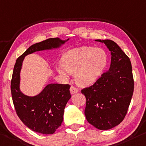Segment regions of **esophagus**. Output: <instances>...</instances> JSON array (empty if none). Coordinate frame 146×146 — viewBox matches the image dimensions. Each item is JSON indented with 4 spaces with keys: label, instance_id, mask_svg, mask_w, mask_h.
Listing matches in <instances>:
<instances>
[{
    "label": "esophagus",
    "instance_id": "34e87169",
    "mask_svg": "<svg viewBox=\"0 0 146 146\" xmlns=\"http://www.w3.org/2000/svg\"><path fill=\"white\" fill-rule=\"evenodd\" d=\"M78 92V90L77 88H76L74 86H71L70 88V92L71 94H76L77 93V92Z\"/></svg>",
    "mask_w": 146,
    "mask_h": 146
}]
</instances>
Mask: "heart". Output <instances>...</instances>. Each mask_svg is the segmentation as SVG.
<instances>
[{
    "mask_svg": "<svg viewBox=\"0 0 146 146\" xmlns=\"http://www.w3.org/2000/svg\"><path fill=\"white\" fill-rule=\"evenodd\" d=\"M108 61L107 52L103 48L84 46L67 51L57 69L64 76L74 73L77 84L85 86L94 84L100 78Z\"/></svg>",
    "mask_w": 146,
    "mask_h": 146,
    "instance_id": "obj_1",
    "label": "heart"
}]
</instances>
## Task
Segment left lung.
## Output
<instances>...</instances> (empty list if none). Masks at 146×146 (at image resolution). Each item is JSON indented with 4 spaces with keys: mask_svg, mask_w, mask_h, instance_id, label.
I'll use <instances>...</instances> for the list:
<instances>
[{
    "mask_svg": "<svg viewBox=\"0 0 146 146\" xmlns=\"http://www.w3.org/2000/svg\"><path fill=\"white\" fill-rule=\"evenodd\" d=\"M104 43L111 52L110 69L89 87L81 90L86 97L84 114L96 128L108 130L125 118L134 91L130 59L116 43L110 40H96Z\"/></svg>",
    "mask_w": 146,
    "mask_h": 146,
    "instance_id": "8db88e82",
    "label": "left lung"
}]
</instances>
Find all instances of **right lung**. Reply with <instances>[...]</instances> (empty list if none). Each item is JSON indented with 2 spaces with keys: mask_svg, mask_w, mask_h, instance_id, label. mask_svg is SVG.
I'll return each instance as SVG.
<instances>
[{
  "mask_svg": "<svg viewBox=\"0 0 146 146\" xmlns=\"http://www.w3.org/2000/svg\"><path fill=\"white\" fill-rule=\"evenodd\" d=\"M69 40L49 38L31 45L16 60L11 80V93L16 113L22 122L32 131L51 135L63 121L64 108L71 98L70 85L49 84L40 94L31 97L19 88L20 71L25 56L36 51L58 48Z\"/></svg>",
  "mask_w": 146,
  "mask_h": 146,
  "instance_id": "add662e5",
  "label": "right lung"
}]
</instances>
